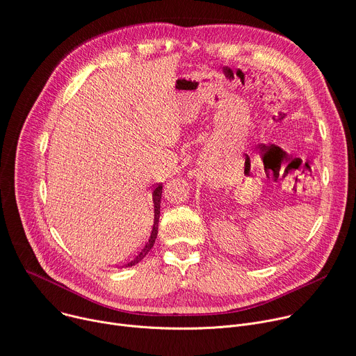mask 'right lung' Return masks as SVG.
Masks as SVG:
<instances>
[{"label": "right lung", "instance_id": "1", "mask_svg": "<svg viewBox=\"0 0 356 356\" xmlns=\"http://www.w3.org/2000/svg\"><path fill=\"white\" fill-rule=\"evenodd\" d=\"M161 195H163V185L157 184L154 191H153V204H154V223H153V229L150 233L149 240L146 241V244L141 247V250L130 259L127 261L122 268H127V266H133L136 264H138L141 259H143L149 251L153 248L156 238H157V233H159V220H160V204H161Z\"/></svg>", "mask_w": 356, "mask_h": 356}]
</instances>
